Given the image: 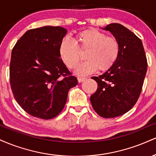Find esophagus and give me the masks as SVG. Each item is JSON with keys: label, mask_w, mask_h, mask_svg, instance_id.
Returning a JSON list of instances; mask_svg holds the SVG:
<instances>
[{"label": "esophagus", "mask_w": 156, "mask_h": 156, "mask_svg": "<svg viewBox=\"0 0 156 156\" xmlns=\"http://www.w3.org/2000/svg\"><path fill=\"white\" fill-rule=\"evenodd\" d=\"M86 79V78H78V82H79V83H81V82L84 81V80H85Z\"/></svg>", "instance_id": "1"}]
</instances>
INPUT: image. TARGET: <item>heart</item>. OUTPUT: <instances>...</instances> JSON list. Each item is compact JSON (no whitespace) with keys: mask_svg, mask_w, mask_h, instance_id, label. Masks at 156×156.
Wrapping results in <instances>:
<instances>
[{"mask_svg":"<svg viewBox=\"0 0 156 156\" xmlns=\"http://www.w3.org/2000/svg\"><path fill=\"white\" fill-rule=\"evenodd\" d=\"M86 62L77 69L76 73L85 76L98 70L106 71L115 64L119 54L117 39L108 36L97 29H88L80 32L75 37V42L65 37L59 45V55L69 68L76 69L79 64L80 51H85Z\"/></svg>","mask_w":156,"mask_h":156,"instance_id":"1","label":"heart"}]
</instances>
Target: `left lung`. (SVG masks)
Here are the masks:
<instances>
[{"label": "left lung", "instance_id": "obj_1", "mask_svg": "<svg viewBox=\"0 0 156 156\" xmlns=\"http://www.w3.org/2000/svg\"><path fill=\"white\" fill-rule=\"evenodd\" d=\"M103 29L117 39L119 54L107 72L91 78L98 87L90 100L99 115L111 119L125 114L137 102L147 62L142 41L132 31L118 23L110 24Z\"/></svg>", "mask_w": 156, "mask_h": 156}]
</instances>
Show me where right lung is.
<instances>
[{"label": "right lung", "instance_id": "add662e5", "mask_svg": "<svg viewBox=\"0 0 156 156\" xmlns=\"http://www.w3.org/2000/svg\"><path fill=\"white\" fill-rule=\"evenodd\" d=\"M67 30L45 26L29 30L13 48L9 76L12 93L25 112L41 119L57 116L78 80L60 59Z\"/></svg>", "mask_w": 156, "mask_h": 156}]
</instances>
